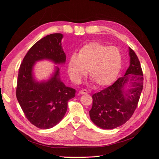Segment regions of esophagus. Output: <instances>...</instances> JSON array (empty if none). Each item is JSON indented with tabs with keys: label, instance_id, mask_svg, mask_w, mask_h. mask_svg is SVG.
I'll return each mask as SVG.
<instances>
[{
	"label": "esophagus",
	"instance_id": "1",
	"mask_svg": "<svg viewBox=\"0 0 159 159\" xmlns=\"http://www.w3.org/2000/svg\"><path fill=\"white\" fill-rule=\"evenodd\" d=\"M80 94H87V93H88V90H86V89H81L80 91Z\"/></svg>",
	"mask_w": 159,
	"mask_h": 159
}]
</instances>
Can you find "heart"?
Listing matches in <instances>:
<instances>
[{
    "mask_svg": "<svg viewBox=\"0 0 159 159\" xmlns=\"http://www.w3.org/2000/svg\"><path fill=\"white\" fill-rule=\"evenodd\" d=\"M121 64L122 56L117 48L91 42L81 48L77 56L70 57L68 71L71 80L78 84L88 70L90 78L103 87L116 80Z\"/></svg>",
    "mask_w": 159,
    "mask_h": 159,
    "instance_id": "1",
    "label": "heart"
}]
</instances>
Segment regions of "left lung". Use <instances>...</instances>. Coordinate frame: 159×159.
<instances>
[{
  "label": "left lung",
  "instance_id": "left-lung-1",
  "mask_svg": "<svg viewBox=\"0 0 159 159\" xmlns=\"http://www.w3.org/2000/svg\"><path fill=\"white\" fill-rule=\"evenodd\" d=\"M129 55L130 64L125 75L109 87L92 95L90 119L103 129L121 126L137 108L143 87V75L140 61L130 47Z\"/></svg>",
  "mask_w": 159,
  "mask_h": 159
}]
</instances>
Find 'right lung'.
<instances>
[{
  "mask_svg": "<svg viewBox=\"0 0 159 159\" xmlns=\"http://www.w3.org/2000/svg\"><path fill=\"white\" fill-rule=\"evenodd\" d=\"M63 37L62 34H52L38 41L24 57L18 71V102L28 121L42 129L59 123L68 109V101L75 97V89L67 87L61 81L57 66L45 80H36L34 72L37 61L49 60L56 65L65 64Z\"/></svg>",
  "mask_w": 159,
  "mask_h": 159,
  "instance_id": "1",
  "label": "right lung"
}]
</instances>
